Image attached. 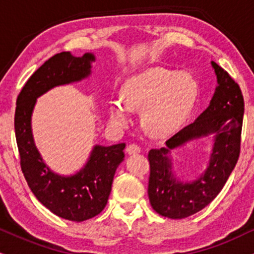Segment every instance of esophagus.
<instances>
[{"mask_svg": "<svg viewBox=\"0 0 254 254\" xmlns=\"http://www.w3.org/2000/svg\"><path fill=\"white\" fill-rule=\"evenodd\" d=\"M127 152L129 155H135V154H138L140 152V148L139 145L135 144V143H132V144H129L127 146Z\"/></svg>", "mask_w": 254, "mask_h": 254, "instance_id": "1", "label": "esophagus"}]
</instances>
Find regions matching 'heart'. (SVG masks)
I'll return each mask as SVG.
<instances>
[{"label": "heart", "mask_w": 254, "mask_h": 254, "mask_svg": "<svg viewBox=\"0 0 254 254\" xmlns=\"http://www.w3.org/2000/svg\"><path fill=\"white\" fill-rule=\"evenodd\" d=\"M124 98L110 102V117L117 124L130 121L131 109H142L144 127L155 136H168L181 127L196 102L197 81L190 73L152 67L131 77Z\"/></svg>", "instance_id": "1"}]
</instances>
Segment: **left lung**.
<instances>
[{"mask_svg": "<svg viewBox=\"0 0 254 254\" xmlns=\"http://www.w3.org/2000/svg\"><path fill=\"white\" fill-rule=\"evenodd\" d=\"M218 86L209 106L166 142V148L151 149L148 195L151 207L162 216L185 219L209 204L220 193L240 154L244 97L239 85L212 61ZM215 135L207 169L194 182H180L172 173L170 151L189 140Z\"/></svg>", "mask_w": 254, "mask_h": 254, "instance_id": "1", "label": "left lung"}]
</instances>
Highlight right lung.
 <instances>
[{"instance_id":"right-lung-1","label":"right lung","mask_w":254,"mask_h":254,"mask_svg":"<svg viewBox=\"0 0 254 254\" xmlns=\"http://www.w3.org/2000/svg\"><path fill=\"white\" fill-rule=\"evenodd\" d=\"M94 60L92 53L73 57L69 52L50 58L24 84L15 110L20 164L30 190L53 214L77 222L98 215L106 206L116 169L124 160L125 143L94 145L84 168L74 175H59L48 168L36 149L32 114L36 99L51 88L87 78Z\"/></svg>"}]
</instances>
